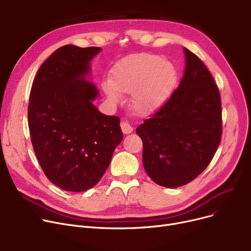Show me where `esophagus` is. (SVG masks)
I'll use <instances>...</instances> for the list:
<instances>
[{"label": "esophagus", "mask_w": 251, "mask_h": 251, "mask_svg": "<svg viewBox=\"0 0 251 251\" xmlns=\"http://www.w3.org/2000/svg\"><path fill=\"white\" fill-rule=\"evenodd\" d=\"M121 129H122V132L124 134H130L133 131V127L127 122H122L121 123Z\"/></svg>", "instance_id": "34e87169"}]
</instances>
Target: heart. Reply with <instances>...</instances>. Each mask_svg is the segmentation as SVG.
Masks as SVG:
<instances>
[{"instance_id":"b5f03b06","label":"heart","mask_w":251,"mask_h":251,"mask_svg":"<svg viewBox=\"0 0 251 251\" xmlns=\"http://www.w3.org/2000/svg\"><path fill=\"white\" fill-rule=\"evenodd\" d=\"M178 79L174 65L152 55H134L119 63L102 87L112 102L121 100L120 92L131 95V107L141 116L155 113L166 102Z\"/></svg>"}]
</instances>
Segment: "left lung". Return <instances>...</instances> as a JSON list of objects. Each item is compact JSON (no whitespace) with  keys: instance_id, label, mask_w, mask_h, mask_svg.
<instances>
[{"instance_id":"1","label":"left lung","mask_w":251,"mask_h":251,"mask_svg":"<svg viewBox=\"0 0 251 251\" xmlns=\"http://www.w3.org/2000/svg\"><path fill=\"white\" fill-rule=\"evenodd\" d=\"M185 70L178 88L136 129L150 178L167 188L185 185L214 157L222 136L221 98L212 74L184 48Z\"/></svg>"}]
</instances>
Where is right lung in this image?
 I'll list each match as a JSON object with an SVG mask.
<instances>
[{
	"label": "right lung",
	"instance_id": "1",
	"mask_svg": "<svg viewBox=\"0 0 251 251\" xmlns=\"http://www.w3.org/2000/svg\"><path fill=\"white\" fill-rule=\"evenodd\" d=\"M100 48L66 45L44 62L34 78L28 126L37 160L58 187L81 192L94 187L123 139L120 119L100 113L90 81V62Z\"/></svg>",
	"mask_w": 251,
	"mask_h": 251
}]
</instances>
